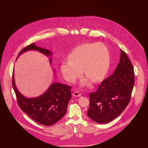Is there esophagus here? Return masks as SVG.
Wrapping results in <instances>:
<instances>
[{
  "label": "esophagus",
  "instance_id": "1",
  "mask_svg": "<svg viewBox=\"0 0 148 148\" xmlns=\"http://www.w3.org/2000/svg\"><path fill=\"white\" fill-rule=\"evenodd\" d=\"M81 94L79 92H78V91H75L74 93H73V96L74 97H79V96H81Z\"/></svg>",
  "mask_w": 148,
  "mask_h": 148
}]
</instances>
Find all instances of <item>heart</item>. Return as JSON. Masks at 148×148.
<instances>
[{
    "label": "heart",
    "mask_w": 148,
    "mask_h": 148,
    "mask_svg": "<svg viewBox=\"0 0 148 148\" xmlns=\"http://www.w3.org/2000/svg\"><path fill=\"white\" fill-rule=\"evenodd\" d=\"M110 62V52L105 45L86 43L77 47L69 56V60H63L61 70L63 76L74 82L82 74L92 82L99 81L108 71ZM82 86H87L88 80L83 79Z\"/></svg>",
    "instance_id": "1"
}]
</instances>
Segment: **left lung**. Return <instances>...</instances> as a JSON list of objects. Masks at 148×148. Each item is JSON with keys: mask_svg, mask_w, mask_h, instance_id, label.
I'll return each mask as SVG.
<instances>
[{"mask_svg": "<svg viewBox=\"0 0 148 148\" xmlns=\"http://www.w3.org/2000/svg\"><path fill=\"white\" fill-rule=\"evenodd\" d=\"M134 83L133 66L121 50L120 60L114 73L101 83L95 92L90 94L88 117L98 123H107L118 117L130 101Z\"/></svg>", "mask_w": 148, "mask_h": 148, "instance_id": "obj_1", "label": "left lung"}]
</instances>
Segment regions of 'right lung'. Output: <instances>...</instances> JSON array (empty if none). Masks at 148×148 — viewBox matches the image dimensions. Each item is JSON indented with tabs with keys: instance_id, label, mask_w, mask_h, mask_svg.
Listing matches in <instances>:
<instances>
[{
	"instance_id": "obj_1",
	"label": "right lung",
	"mask_w": 148,
	"mask_h": 148,
	"mask_svg": "<svg viewBox=\"0 0 148 148\" xmlns=\"http://www.w3.org/2000/svg\"><path fill=\"white\" fill-rule=\"evenodd\" d=\"M30 50H37L47 56H53V53L50 50L37 47L33 43L21 50L17 58L20 54ZM49 61L51 64V57ZM12 86L20 109L40 124L46 126L52 125L60 120L67 112V105L71 98L70 91L71 87L69 86L58 82L52 83L49 89L42 95L35 98H28L17 89L13 70Z\"/></svg>"
}]
</instances>
